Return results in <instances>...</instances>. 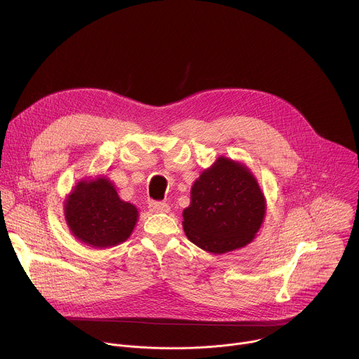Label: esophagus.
Masks as SVG:
<instances>
[{
  "instance_id": "1",
  "label": "esophagus",
  "mask_w": 359,
  "mask_h": 359,
  "mask_svg": "<svg viewBox=\"0 0 359 359\" xmlns=\"http://www.w3.org/2000/svg\"><path fill=\"white\" fill-rule=\"evenodd\" d=\"M149 210L151 213H168L170 210L169 204L165 201H151L149 203Z\"/></svg>"
}]
</instances>
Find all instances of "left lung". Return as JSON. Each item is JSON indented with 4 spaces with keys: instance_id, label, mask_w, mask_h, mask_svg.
Returning a JSON list of instances; mask_svg holds the SVG:
<instances>
[{
    "instance_id": "1",
    "label": "left lung",
    "mask_w": 359,
    "mask_h": 359,
    "mask_svg": "<svg viewBox=\"0 0 359 359\" xmlns=\"http://www.w3.org/2000/svg\"><path fill=\"white\" fill-rule=\"evenodd\" d=\"M264 216L266 198L252 173L222 156L194 182L183 230L200 248L224 254L252 241Z\"/></svg>"
}]
</instances>
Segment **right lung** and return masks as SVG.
Returning <instances> with one entry per match:
<instances>
[{"instance_id":"obj_1","label":"right lung","mask_w":359,"mask_h":359,"mask_svg":"<svg viewBox=\"0 0 359 359\" xmlns=\"http://www.w3.org/2000/svg\"><path fill=\"white\" fill-rule=\"evenodd\" d=\"M64 210L75 238L95 248L128 240L139 217L137 209L121 200L114 183L104 176L78 182L65 200Z\"/></svg>"}]
</instances>
